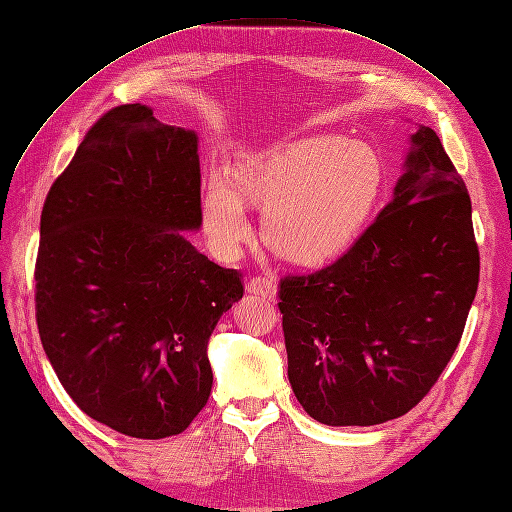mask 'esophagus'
Instances as JSON below:
<instances>
[{"instance_id": "esophagus-1", "label": "esophagus", "mask_w": 512, "mask_h": 512, "mask_svg": "<svg viewBox=\"0 0 512 512\" xmlns=\"http://www.w3.org/2000/svg\"><path fill=\"white\" fill-rule=\"evenodd\" d=\"M245 290L250 294H256L264 300H275L277 298V285L267 279V277H252L248 283H245Z\"/></svg>"}]
</instances>
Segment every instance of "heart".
<instances>
[{
    "label": "heart",
    "instance_id": "b5f03b06",
    "mask_svg": "<svg viewBox=\"0 0 512 512\" xmlns=\"http://www.w3.org/2000/svg\"><path fill=\"white\" fill-rule=\"evenodd\" d=\"M378 151L342 136H306L245 157L235 185L208 180L203 229L222 258H233L252 235L248 199L262 210V237L296 262H319L349 245L372 216L384 189Z\"/></svg>",
    "mask_w": 512,
    "mask_h": 512
}]
</instances>
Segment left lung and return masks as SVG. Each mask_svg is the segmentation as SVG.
Returning a JSON list of instances; mask_svg holds the SVG:
<instances>
[{
	"mask_svg": "<svg viewBox=\"0 0 512 512\" xmlns=\"http://www.w3.org/2000/svg\"><path fill=\"white\" fill-rule=\"evenodd\" d=\"M479 285L466 185L420 126L393 201L327 267L279 281L288 378L327 426H372L416 407L462 338Z\"/></svg>",
	"mask_w": 512,
	"mask_h": 512,
	"instance_id": "1",
	"label": "left lung"
}]
</instances>
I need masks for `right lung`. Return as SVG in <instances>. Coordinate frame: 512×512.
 I'll use <instances>...</instances> for the list:
<instances>
[{
  "label": "right lung",
  "mask_w": 512,
  "mask_h": 512,
  "mask_svg": "<svg viewBox=\"0 0 512 512\" xmlns=\"http://www.w3.org/2000/svg\"><path fill=\"white\" fill-rule=\"evenodd\" d=\"M197 134L145 105L102 115L46 197L35 319L69 397L136 439L185 431L208 403V340L241 273L178 231L201 224Z\"/></svg>",
  "instance_id": "right-lung-1"
}]
</instances>
